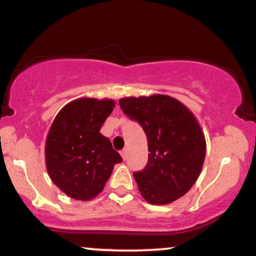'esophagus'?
I'll list each match as a JSON object with an SVG mask.
<instances>
[{"label":"esophagus","mask_w":256,"mask_h":256,"mask_svg":"<svg viewBox=\"0 0 256 256\" xmlns=\"http://www.w3.org/2000/svg\"><path fill=\"white\" fill-rule=\"evenodd\" d=\"M120 154H122V158H124V160H126V158H128V149H124V150H122Z\"/></svg>","instance_id":"34e87169"}]
</instances>
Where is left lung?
<instances>
[{
  "label": "left lung",
  "instance_id": "1",
  "mask_svg": "<svg viewBox=\"0 0 256 256\" xmlns=\"http://www.w3.org/2000/svg\"><path fill=\"white\" fill-rule=\"evenodd\" d=\"M122 110L142 126L148 140V164L134 172L140 195L150 204H168L198 180L206 156V140L195 116L167 95L124 98Z\"/></svg>",
  "mask_w": 256,
  "mask_h": 256
}]
</instances>
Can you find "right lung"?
Wrapping results in <instances>:
<instances>
[{"mask_svg": "<svg viewBox=\"0 0 256 256\" xmlns=\"http://www.w3.org/2000/svg\"><path fill=\"white\" fill-rule=\"evenodd\" d=\"M114 100L82 98L58 113L46 140V166L61 192L90 201L104 190L116 164L122 162L110 140L100 132Z\"/></svg>", "mask_w": 256, "mask_h": 256, "instance_id": "obj_1", "label": "right lung"}]
</instances>
